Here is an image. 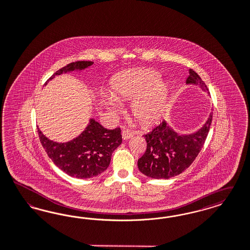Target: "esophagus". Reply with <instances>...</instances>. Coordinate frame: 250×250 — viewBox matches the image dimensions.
I'll list each match as a JSON object with an SVG mask.
<instances>
[{"instance_id": "esophagus-1", "label": "esophagus", "mask_w": 250, "mask_h": 250, "mask_svg": "<svg viewBox=\"0 0 250 250\" xmlns=\"http://www.w3.org/2000/svg\"><path fill=\"white\" fill-rule=\"evenodd\" d=\"M134 134L132 131L128 129H125L122 131V138L124 140H128L131 138H133Z\"/></svg>"}]
</instances>
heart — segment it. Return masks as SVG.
Here are the masks:
<instances>
[{
    "instance_id": "1",
    "label": "heart",
    "mask_w": 250,
    "mask_h": 250,
    "mask_svg": "<svg viewBox=\"0 0 250 250\" xmlns=\"http://www.w3.org/2000/svg\"><path fill=\"white\" fill-rule=\"evenodd\" d=\"M160 74L149 68L124 72L112 79V97L118 102L136 99L131 112L135 119L144 125H152L163 116L169 93V86L160 80ZM111 111H118L117 104L111 99L104 102Z\"/></svg>"
}]
</instances>
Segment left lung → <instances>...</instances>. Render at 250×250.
Returning <instances> with one entry per match:
<instances>
[{
	"mask_svg": "<svg viewBox=\"0 0 250 250\" xmlns=\"http://www.w3.org/2000/svg\"><path fill=\"white\" fill-rule=\"evenodd\" d=\"M187 84L199 85L207 89L206 84L198 74L190 69ZM212 114L206 124L194 134L179 135L163 121L143 137L146 141V149L138 160L139 171L148 177L169 179L188 168L195 161L208 134Z\"/></svg>",
	"mask_w": 250,
	"mask_h": 250,
	"instance_id": "8db88e82",
	"label": "left lung"
}]
</instances>
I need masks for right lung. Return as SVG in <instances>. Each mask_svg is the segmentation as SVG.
Masks as SVG:
<instances>
[{"label":"right lung","mask_w":250,"mask_h":250,"mask_svg":"<svg viewBox=\"0 0 250 250\" xmlns=\"http://www.w3.org/2000/svg\"><path fill=\"white\" fill-rule=\"evenodd\" d=\"M92 64L93 62L90 61L71 62L56 71L47 82L55 76L75 70L80 71ZM38 134L42 145L53 164L62 172L79 179L91 178L104 172L111 163L112 152L122 143L119 127L106 129L94 119H90L86 129L78 138L66 143L54 142L46 138L39 127Z\"/></svg>","instance_id":"add662e5"}]
</instances>
